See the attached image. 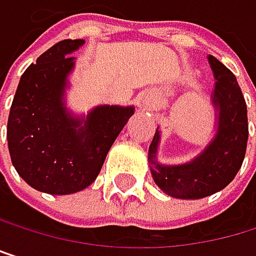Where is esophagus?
<instances>
[{
	"label": "esophagus",
	"instance_id": "34e87169",
	"mask_svg": "<svg viewBox=\"0 0 256 256\" xmlns=\"http://www.w3.org/2000/svg\"><path fill=\"white\" fill-rule=\"evenodd\" d=\"M141 106L144 107V109H150V101H149V98H144Z\"/></svg>",
	"mask_w": 256,
	"mask_h": 256
}]
</instances>
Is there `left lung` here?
<instances>
[{
	"mask_svg": "<svg viewBox=\"0 0 256 256\" xmlns=\"http://www.w3.org/2000/svg\"><path fill=\"white\" fill-rule=\"evenodd\" d=\"M215 74L214 104L218 107V132L215 140L192 162L182 166H161L156 162L160 132L149 146V162L156 186L175 198L198 200L209 196L228 186L238 174L246 155L249 136L248 106L238 86L236 76L209 56Z\"/></svg>",
	"mask_w": 256,
	"mask_h": 256,
	"instance_id": "1",
	"label": "left lung"
}]
</instances>
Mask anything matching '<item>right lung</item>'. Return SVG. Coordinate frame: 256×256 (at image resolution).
<instances>
[{"label":"right lung","instance_id":"add662e5","mask_svg":"<svg viewBox=\"0 0 256 256\" xmlns=\"http://www.w3.org/2000/svg\"><path fill=\"white\" fill-rule=\"evenodd\" d=\"M82 40H64L36 58L22 74L7 121V144L20 176L52 195L75 194L90 186L107 152L134 114V107L100 106L81 121L62 107L68 55Z\"/></svg>","mask_w":256,"mask_h":256}]
</instances>
